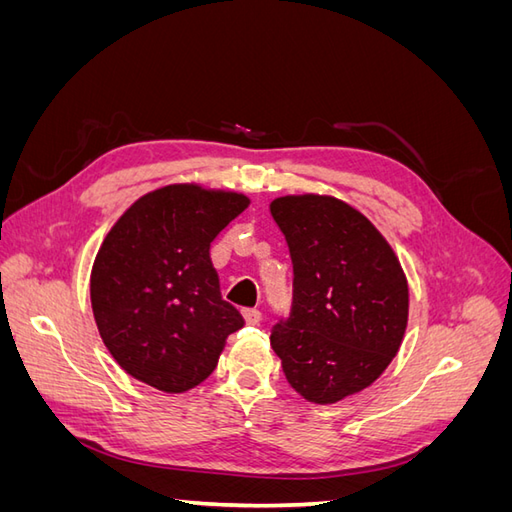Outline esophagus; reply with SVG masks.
I'll return each instance as SVG.
<instances>
[{
	"label": "esophagus",
	"mask_w": 512,
	"mask_h": 512,
	"mask_svg": "<svg viewBox=\"0 0 512 512\" xmlns=\"http://www.w3.org/2000/svg\"><path fill=\"white\" fill-rule=\"evenodd\" d=\"M243 320L245 324H250V327H256V324H260L262 320V314L258 309H243Z\"/></svg>",
	"instance_id": "34e87169"
}]
</instances>
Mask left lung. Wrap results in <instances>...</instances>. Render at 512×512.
I'll return each mask as SVG.
<instances>
[{"mask_svg": "<svg viewBox=\"0 0 512 512\" xmlns=\"http://www.w3.org/2000/svg\"><path fill=\"white\" fill-rule=\"evenodd\" d=\"M294 269L290 318L271 346L288 384L318 406L374 384L397 356L410 292L393 247L365 215L327 194L275 198Z\"/></svg>", "mask_w": 512, "mask_h": 512, "instance_id": "left-lung-1", "label": "left lung"}]
</instances>
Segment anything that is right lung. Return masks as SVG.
Masks as SVG:
<instances>
[{
  "label": "right lung",
  "mask_w": 512,
  "mask_h": 512,
  "mask_svg": "<svg viewBox=\"0 0 512 512\" xmlns=\"http://www.w3.org/2000/svg\"><path fill=\"white\" fill-rule=\"evenodd\" d=\"M250 198L170 183L132 203L108 230L89 277L91 309L117 365L162 393L205 382L243 327L222 299L213 239Z\"/></svg>",
  "instance_id": "add662e5"
}]
</instances>
